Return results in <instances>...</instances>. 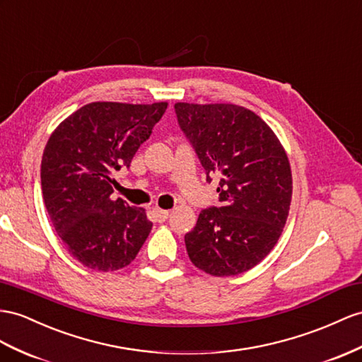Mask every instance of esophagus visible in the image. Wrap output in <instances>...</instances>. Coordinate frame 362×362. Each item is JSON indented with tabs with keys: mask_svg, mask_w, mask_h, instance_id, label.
I'll list each match as a JSON object with an SVG mask.
<instances>
[{
	"mask_svg": "<svg viewBox=\"0 0 362 362\" xmlns=\"http://www.w3.org/2000/svg\"><path fill=\"white\" fill-rule=\"evenodd\" d=\"M153 216H154V220L159 221V223H163V221L168 218L170 212L166 209H160V208H154L153 209Z\"/></svg>",
	"mask_w": 362,
	"mask_h": 362,
	"instance_id": "34e87169",
	"label": "esophagus"
}]
</instances>
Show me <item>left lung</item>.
<instances>
[{"label":"left lung","mask_w":362,"mask_h":362,"mask_svg":"<svg viewBox=\"0 0 362 362\" xmlns=\"http://www.w3.org/2000/svg\"><path fill=\"white\" fill-rule=\"evenodd\" d=\"M182 132L218 179V206L185 235L192 264L214 276L243 274L272 251L289 216L292 173L283 145L254 111L234 104L174 105Z\"/></svg>","instance_id":"8db88e82"}]
</instances>
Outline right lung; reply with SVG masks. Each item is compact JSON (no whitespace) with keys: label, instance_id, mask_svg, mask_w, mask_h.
<instances>
[{"label":"right lung","instance_id":"1","mask_svg":"<svg viewBox=\"0 0 362 362\" xmlns=\"http://www.w3.org/2000/svg\"><path fill=\"white\" fill-rule=\"evenodd\" d=\"M166 107L91 102L49 137L41 160L45 209L70 255L88 269H122L151 233L144 208L111 200V174L128 168Z\"/></svg>","mask_w":362,"mask_h":362}]
</instances>
